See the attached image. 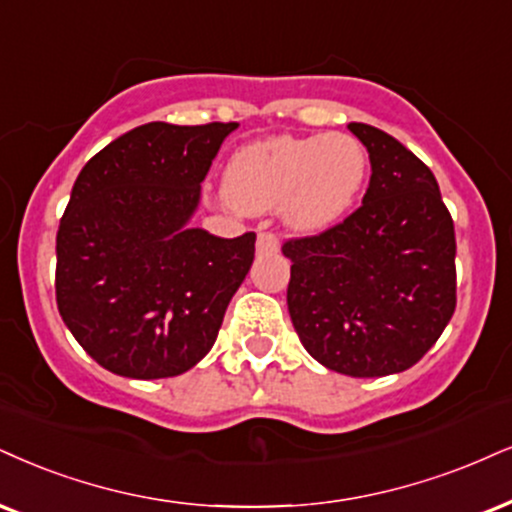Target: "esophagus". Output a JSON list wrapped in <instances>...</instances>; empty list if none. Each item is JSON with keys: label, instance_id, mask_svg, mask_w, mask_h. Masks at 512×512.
Listing matches in <instances>:
<instances>
[{"label": "esophagus", "instance_id": "34e87169", "mask_svg": "<svg viewBox=\"0 0 512 512\" xmlns=\"http://www.w3.org/2000/svg\"><path fill=\"white\" fill-rule=\"evenodd\" d=\"M280 249V239L273 232H261L256 239V251L258 254H275Z\"/></svg>", "mask_w": 512, "mask_h": 512}]
</instances>
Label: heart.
Instances as JSON below:
<instances>
[{
	"label": "heart",
	"mask_w": 512,
	"mask_h": 512,
	"mask_svg": "<svg viewBox=\"0 0 512 512\" xmlns=\"http://www.w3.org/2000/svg\"><path fill=\"white\" fill-rule=\"evenodd\" d=\"M368 168V151L349 132L277 135L246 144L230 156L223 199L244 213L277 208L292 230L320 232L351 211Z\"/></svg>",
	"instance_id": "obj_1"
}]
</instances>
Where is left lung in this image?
<instances>
[{
	"label": "left lung",
	"mask_w": 512,
	"mask_h": 512,
	"mask_svg": "<svg viewBox=\"0 0 512 512\" xmlns=\"http://www.w3.org/2000/svg\"><path fill=\"white\" fill-rule=\"evenodd\" d=\"M370 154L363 206L289 239L287 306L304 349L349 377L408 370L456 311V232L437 178L384 130L349 123Z\"/></svg>",
	"instance_id": "1"
}]
</instances>
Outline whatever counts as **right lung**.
<instances>
[{"mask_svg": "<svg viewBox=\"0 0 512 512\" xmlns=\"http://www.w3.org/2000/svg\"><path fill=\"white\" fill-rule=\"evenodd\" d=\"M237 123H147L94 154L56 235V304L102 368L161 380L211 351L254 263V232L192 227L201 182Z\"/></svg>", "mask_w": 512, "mask_h": 512, "instance_id": "add662e5", "label": "right lung"}]
</instances>
